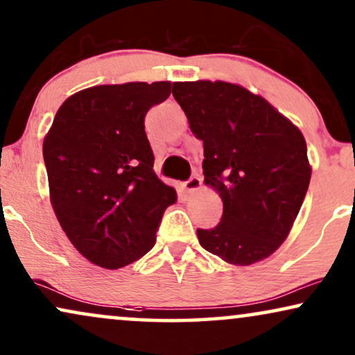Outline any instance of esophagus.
Returning a JSON list of instances; mask_svg holds the SVG:
<instances>
[{
    "instance_id": "obj_1",
    "label": "esophagus",
    "mask_w": 355,
    "mask_h": 355,
    "mask_svg": "<svg viewBox=\"0 0 355 355\" xmlns=\"http://www.w3.org/2000/svg\"><path fill=\"white\" fill-rule=\"evenodd\" d=\"M200 187H201V178L200 177H191V178H188L185 183H183V188H185L188 193L198 190Z\"/></svg>"
}]
</instances>
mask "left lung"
Here are the masks:
<instances>
[{
    "instance_id": "8db88e82",
    "label": "left lung",
    "mask_w": 355,
    "mask_h": 355,
    "mask_svg": "<svg viewBox=\"0 0 355 355\" xmlns=\"http://www.w3.org/2000/svg\"><path fill=\"white\" fill-rule=\"evenodd\" d=\"M172 93L203 141L205 183L224 206L216 227L196 230L201 248L234 266L267 259L286 239L308 191L302 131L239 85L177 82Z\"/></svg>"
}]
</instances>
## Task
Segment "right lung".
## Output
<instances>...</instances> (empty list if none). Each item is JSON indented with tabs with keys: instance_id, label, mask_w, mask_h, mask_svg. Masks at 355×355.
Returning a JSON list of instances; mask_svg holds the SVG:
<instances>
[{
	"instance_id": "obj_1",
	"label": "right lung",
	"mask_w": 355,
	"mask_h": 355,
	"mask_svg": "<svg viewBox=\"0 0 355 355\" xmlns=\"http://www.w3.org/2000/svg\"><path fill=\"white\" fill-rule=\"evenodd\" d=\"M170 82L100 85L67 98L44 139L51 203L75 249L103 268L141 259L155 244L175 188L154 172L144 131Z\"/></svg>"
}]
</instances>
